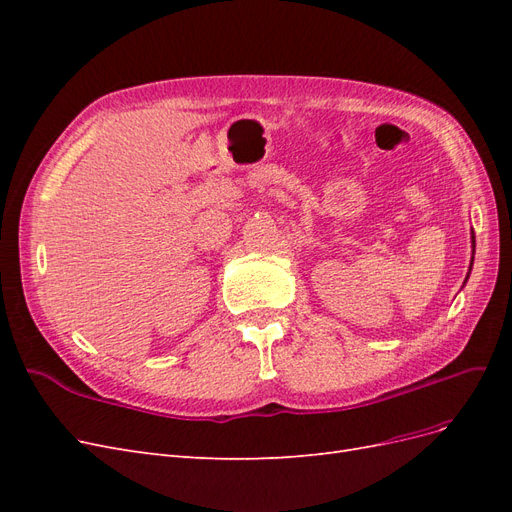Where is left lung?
Masks as SVG:
<instances>
[{"mask_svg":"<svg viewBox=\"0 0 512 512\" xmlns=\"http://www.w3.org/2000/svg\"><path fill=\"white\" fill-rule=\"evenodd\" d=\"M472 247H476V241H474V232H472ZM474 254V252H472ZM472 260H474V256H472ZM470 271H472V262H470ZM466 280H468V277H466Z\"/></svg>","mask_w":512,"mask_h":512,"instance_id":"obj_1","label":"left lung"}]
</instances>
